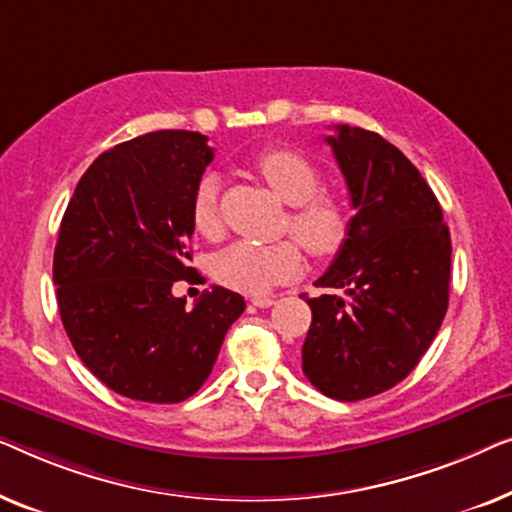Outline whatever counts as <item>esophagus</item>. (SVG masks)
I'll return each instance as SVG.
<instances>
[{
	"mask_svg": "<svg viewBox=\"0 0 512 512\" xmlns=\"http://www.w3.org/2000/svg\"><path fill=\"white\" fill-rule=\"evenodd\" d=\"M250 304L257 306V308H269V306L276 304V297H262V294H259V297L250 299Z\"/></svg>",
	"mask_w": 512,
	"mask_h": 512,
	"instance_id": "esophagus-1",
	"label": "esophagus"
}]
</instances>
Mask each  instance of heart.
Masks as SVG:
<instances>
[{
	"label": "heart",
	"mask_w": 512,
	"mask_h": 512,
	"mask_svg": "<svg viewBox=\"0 0 512 512\" xmlns=\"http://www.w3.org/2000/svg\"><path fill=\"white\" fill-rule=\"evenodd\" d=\"M257 171L278 199L292 206L287 227L313 257H331L343 248L350 234V208L336 192L320 190V171L294 150H269L257 160ZM192 222L199 234H220L218 181L204 176L192 197ZM304 257L294 241L269 246L239 241L222 250L213 273L222 285L243 294H264L273 285L299 276Z\"/></svg>",
	"instance_id": "heart-1"
}]
</instances>
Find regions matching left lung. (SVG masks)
I'll list each match as a JSON object with an SVG mask.
<instances>
[{
    "instance_id": "1",
    "label": "left lung",
    "mask_w": 512,
    "mask_h": 512,
    "mask_svg": "<svg viewBox=\"0 0 512 512\" xmlns=\"http://www.w3.org/2000/svg\"><path fill=\"white\" fill-rule=\"evenodd\" d=\"M348 183L355 218L329 269V294L306 299L313 320L301 362L322 394L359 401L415 369L448 311L450 229L436 194L376 132L336 125L325 139Z\"/></svg>"
}]
</instances>
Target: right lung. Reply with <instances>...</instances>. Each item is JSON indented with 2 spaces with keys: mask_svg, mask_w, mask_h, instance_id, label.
Returning a JSON list of instances; mask_svg holds the SVG:
<instances>
[{
  "mask_svg": "<svg viewBox=\"0 0 512 512\" xmlns=\"http://www.w3.org/2000/svg\"><path fill=\"white\" fill-rule=\"evenodd\" d=\"M208 136L162 129L118 143L90 164L64 211L53 257L57 308L81 362L127 399L178 403L211 376L241 294L213 285L194 308L192 197Z\"/></svg>",
  "mask_w": 512,
  "mask_h": 512,
  "instance_id": "right-lung-1",
  "label": "right lung"
}]
</instances>
